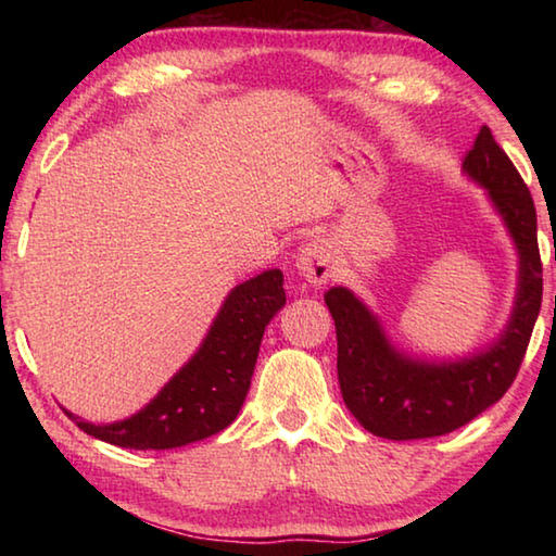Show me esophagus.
<instances>
[{
    "instance_id": "obj_1",
    "label": "esophagus",
    "mask_w": 556,
    "mask_h": 556,
    "mask_svg": "<svg viewBox=\"0 0 556 556\" xmlns=\"http://www.w3.org/2000/svg\"><path fill=\"white\" fill-rule=\"evenodd\" d=\"M296 269L308 285L321 287L333 277V252L324 238H316L299 252Z\"/></svg>"
}]
</instances>
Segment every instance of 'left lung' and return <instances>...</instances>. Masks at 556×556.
<instances>
[{"mask_svg":"<svg viewBox=\"0 0 556 556\" xmlns=\"http://www.w3.org/2000/svg\"><path fill=\"white\" fill-rule=\"evenodd\" d=\"M464 168L488 188L520 252L515 312L491 351L434 365L394 353L380 324L351 291L328 289L324 299L336 321L338 382L345 407L375 437L431 439L468 425L510 390L540 316L542 260L530 188L488 127L478 131Z\"/></svg>","mask_w":556,"mask_h":556,"instance_id":"obj_1","label":"left lung"}]
</instances>
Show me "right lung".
I'll list each match as a JSON object with an SVG mask.
<instances>
[{"instance_id":"right-lung-1","label":"right lung","mask_w":556,"mask_h":556,"mask_svg":"<svg viewBox=\"0 0 556 556\" xmlns=\"http://www.w3.org/2000/svg\"><path fill=\"white\" fill-rule=\"evenodd\" d=\"M285 275L262 271L225 299L218 318L188 365L142 412L115 425L96 427L65 412L86 434L125 448H176L223 431L248 397L265 328L285 306Z\"/></svg>"}]
</instances>
